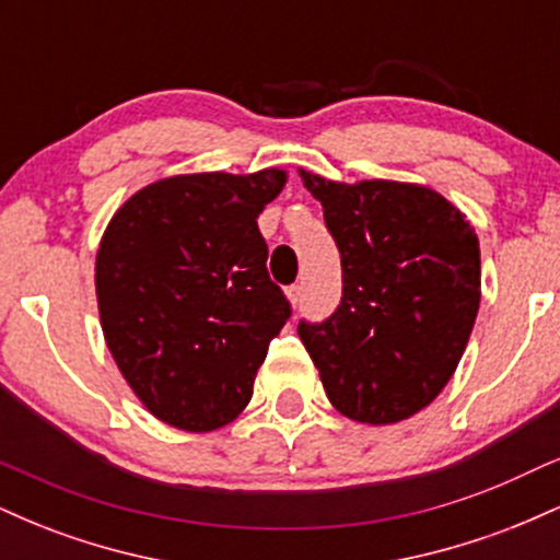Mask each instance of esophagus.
Wrapping results in <instances>:
<instances>
[{
  "instance_id": "1",
  "label": "esophagus",
  "mask_w": 560,
  "mask_h": 560,
  "mask_svg": "<svg viewBox=\"0 0 560 560\" xmlns=\"http://www.w3.org/2000/svg\"><path fill=\"white\" fill-rule=\"evenodd\" d=\"M287 298H289V302H292L294 307H298L300 302H302V287H300V284L289 287V289H287Z\"/></svg>"
}]
</instances>
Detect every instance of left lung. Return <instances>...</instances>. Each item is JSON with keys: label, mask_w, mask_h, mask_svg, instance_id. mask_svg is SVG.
<instances>
[{"label": "left lung", "mask_w": 560, "mask_h": 560, "mask_svg": "<svg viewBox=\"0 0 560 560\" xmlns=\"http://www.w3.org/2000/svg\"><path fill=\"white\" fill-rule=\"evenodd\" d=\"M342 258V302L298 334L347 419L419 413L458 369L481 298L479 240L455 205L419 184H339L300 171Z\"/></svg>", "instance_id": "left-lung-1"}]
</instances>
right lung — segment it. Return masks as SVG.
<instances>
[{
	"instance_id": "right-lung-1",
	"label": "right lung",
	"mask_w": 560,
	"mask_h": 560,
	"mask_svg": "<svg viewBox=\"0 0 560 560\" xmlns=\"http://www.w3.org/2000/svg\"><path fill=\"white\" fill-rule=\"evenodd\" d=\"M287 173H189L139 189L96 249L105 342L160 421L213 432L247 408L287 318L258 215Z\"/></svg>"
}]
</instances>
